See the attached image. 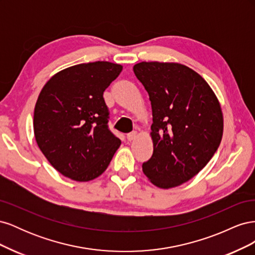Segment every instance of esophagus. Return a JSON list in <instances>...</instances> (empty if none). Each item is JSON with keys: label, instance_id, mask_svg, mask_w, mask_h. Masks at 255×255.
Returning <instances> with one entry per match:
<instances>
[{"label": "esophagus", "instance_id": "obj_1", "mask_svg": "<svg viewBox=\"0 0 255 255\" xmlns=\"http://www.w3.org/2000/svg\"><path fill=\"white\" fill-rule=\"evenodd\" d=\"M136 136H137V132H132V133H128L127 135V138H128V141H132V140L135 139Z\"/></svg>", "mask_w": 255, "mask_h": 255}]
</instances>
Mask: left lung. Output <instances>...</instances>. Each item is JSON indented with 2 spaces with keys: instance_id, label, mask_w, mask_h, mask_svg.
I'll return each mask as SVG.
<instances>
[{
  "instance_id": "left-lung-1",
  "label": "left lung",
  "mask_w": 255,
  "mask_h": 255,
  "mask_svg": "<svg viewBox=\"0 0 255 255\" xmlns=\"http://www.w3.org/2000/svg\"><path fill=\"white\" fill-rule=\"evenodd\" d=\"M152 106L153 154L142 164L159 188L189 181L217 151L223 117L210 85L192 69L175 63L142 61L133 68Z\"/></svg>"
}]
</instances>
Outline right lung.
<instances>
[{
    "label": "right lung",
    "instance_id": "obj_1",
    "mask_svg": "<svg viewBox=\"0 0 255 255\" xmlns=\"http://www.w3.org/2000/svg\"><path fill=\"white\" fill-rule=\"evenodd\" d=\"M122 66L109 61L80 64L53 75L35 106L38 146L63 175L87 182L109 167L121 140L109 128L103 92Z\"/></svg>",
    "mask_w": 255,
    "mask_h": 255
}]
</instances>
